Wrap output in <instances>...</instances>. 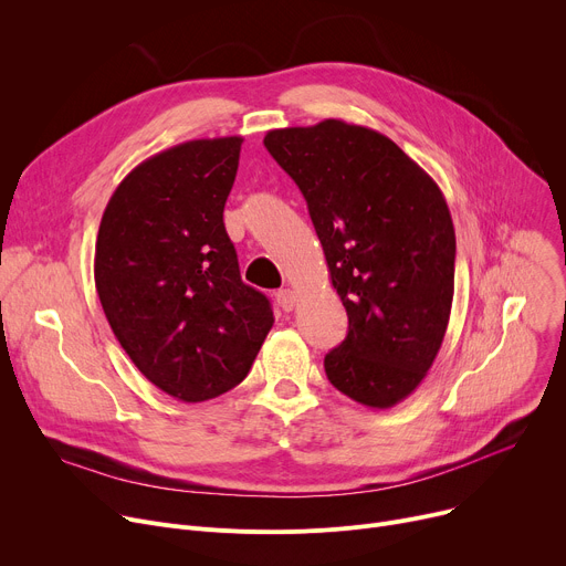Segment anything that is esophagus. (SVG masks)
Listing matches in <instances>:
<instances>
[{
    "mask_svg": "<svg viewBox=\"0 0 566 566\" xmlns=\"http://www.w3.org/2000/svg\"><path fill=\"white\" fill-rule=\"evenodd\" d=\"M277 305L284 310V312H291L293 307H295V300H297V295H295V291H291V289H282V291H277Z\"/></svg>",
    "mask_w": 566,
    "mask_h": 566,
    "instance_id": "esophagus-1",
    "label": "esophagus"
}]
</instances>
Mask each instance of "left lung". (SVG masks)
Here are the masks:
<instances>
[{
  "instance_id": "obj_1",
  "label": "left lung",
  "mask_w": 566,
  "mask_h": 566,
  "mask_svg": "<svg viewBox=\"0 0 566 566\" xmlns=\"http://www.w3.org/2000/svg\"><path fill=\"white\" fill-rule=\"evenodd\" d=\"M263 145L305 196L348 314L327 380L389 409L421 385L448 327L455 230L443 193L391 138L344 120L273 129Z\"/></svg>"
}]
</instances>
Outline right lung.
Listing matches in <instances>:
<instances>
[{"label": "right lung", "instance_id": "obj_1", "mask_svg": "<svg viewBox=\"0 0 566 566\" xmlns=\"http://www.w3.org/2000/svg\"><path fill=\"white\" fill-rule=\"evenodd\" d=\"M241 136L186 140L113 191L95 243L106 321L145 378L184 402L234 389L275 318L241 280L222 209Z\"/></svg>", "mask_w": 566, "mask_h": 566}]
</instances>
